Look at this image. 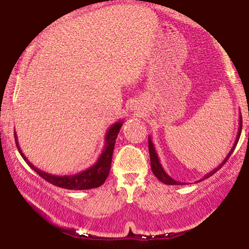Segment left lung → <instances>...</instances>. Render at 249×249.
Here are the masks:
<instances>
[{
    "mask_svg": "<svg viewBox=\"0 0 249 249\" xmlns=\"http://www.w3.org/2000/svg\"><path fill=\"white\" fill-rule=\"evenodd\" d=\"M241 129H242V120H241V116H240V120H239V130H237V135H236L235 142H234V146L231 147V152L228 153V155L226 156L225 160H223L221 163H220L219 166L216 167V168H214L213 170H212V172H209L208 174H206L205 177L201 178V180H199V182H200V181L205 180V178H208L209 177H212V175H213V174H215V173H216L217 170L221 168L223 164L226 163V161H227L228 159H230L231 154L234 152V149H235L237 141H239V139H240V135H241ZM148 148H149L150 167H152L153 174H154L155 177L161 181V182H163L164 185H183L182 182H178V181H175L174 178H170L169 175L167 174L166 172H164V169L162 168V166H161V163H160V160H159V156H158V154H156V150H155V148H154V144H153L152 139H150V136H148Z\"/></svg>",
    "mask_w": 249,
    "mask_h": 249,
    "instance_id": "obj_1",
    "label": "left lung"
}]
</instances>
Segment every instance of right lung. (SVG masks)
I'll use <instances>...</instances> for the list:
<instances>
[{
    "mask_svg": "<svg viewBox=\"0 0 249 249\" xmlns=\"http://www.w3.org/2000/svg\"><path fill=\"white\" fill-rule=\"evenodd\" d=\"M124 121H119L116 124H111L108 129L107 134H106L105 138V147L101 155L99 156L97 161L95 162L91 167H89L88 169L83 170V172L77 173L74 175H62V177H58V175H53L49 173L43 172L40 168L34 166L32 162L26 158V155L22 153L21 148L18 146V140L16 133H14L15 135V142L16 147H18L19 154H21L23 160L27 162L28 166L30 167L34 172L37 173L42 178H44L46 181H48L52 185L61 187L64 189H74V191H85V189H91V188H97L103 182L106 181V178L109 175V170L111 166V158H113V152H114V146H115L117 134H119L120 129H121Z\"/></svg>",
    "mask_w": 249,
    "mask_h": 249,
    "instance_id": "add662e5",
    "label": "right lung"
}]
</instances>
